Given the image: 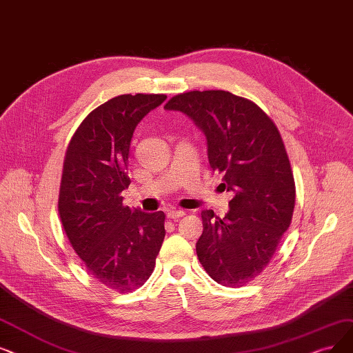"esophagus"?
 I'll list each match as a JSON object with an SVG mask.
<instances>
[{
    "mask_svg": "<svg viewBox=\"0 0 353 353\" xmlns=\"http://www.w3.org/2000/svg\"><path fill=\"white\" fill-rule=\"evenodd\" d=\"M166 214H168V217H169V219H172V220H178L179 217L185 216V211H184V210H169Z\"/></svg>",
    "mask_w": 353,
    "mask_h": 353,
    "instance_id": "34e87169",
    "label": "esophagus"
}]
</instances>
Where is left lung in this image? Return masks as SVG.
I'll return each mask as SVG.
<instances>
[{
  "label": "left lung",
  "mask_w": 353,
  "mask_h": 353,
  "mask_svg": "<svg viewBox=\"0 0 353 353\" xmlns=\"http://www.w3.org/2000/svg\"><path fill=\"white\" fill-rule=\"evenodd\" d=\"M165 110L184 112L205 134L210 166L233 192L224 217L203 211L195 249L216 283L242 287L270 263L292 219L295 185L283 139L255 103L229 91L179 94Z\"/></svg>",
  "instance_id": "left-lung-1"
}]
</instances>
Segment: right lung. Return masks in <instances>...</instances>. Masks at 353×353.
Masks as SVG:
<instances>
[{"label": "right lung", "mask_w": 353, "mask_h": 353, "mask_svg": "<svg viewBox=\"0 0 353 353\" xmlns=\"http://www.w3.org/2000/svg\"><path fill=\"white\" fill-rule=\"evenodd\" d=\"M166 100L163 94H124L85 117L65 154L59 214L70 245L90 275L119 292L142 287L165 237V214L123 205L129 188L136 125Z\"/></svg>", "instance_id": "add662e5"}]
</instances>
